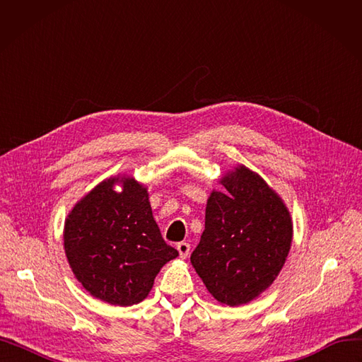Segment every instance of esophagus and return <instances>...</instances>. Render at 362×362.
<instances>
[{
	"instance_id": "34e87169",
	"label": "esophagus",
	"mask_w": 362,
	"mask_h": 362,
	"mask_svg": "<svg viewBox=\"0 0 362 362\" xmlns=\"http://www.w3.org/2000/svg\"><path fill=\"white\" fill-rule=\"evenodd\" d=\"M176 248H177V251H179L180 258L185 259V258L189 255V251H191V245L186 243V242H179Z\"/></svg>"
}]
</instances>
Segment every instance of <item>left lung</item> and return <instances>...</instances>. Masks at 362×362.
I'll return each mask as SVG.
<instances>
[{
  "mask_svg": "<svg viewBox=\"0 0 362 362\" xmlns=\"http://www.w3.org/2000/svg\"><path fill=\"white\" fill-rule=\"evenodd\" d=\"M205 208V230L191 255L221 305L239 307L267 291L289 255L293 221L281 197L243 164L224 173Z\"/></svg>",
  "mask_w": 362,
  "mask_h": 362,
  "instance_id": "obj_1",
  "label": "left lung"
}]
</instances>
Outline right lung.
I'll return each mask as SVG.
<instances>
[{"instance_id": "add662e5", "label": "right lung", "mask_w": 362, "mask_h": 362, "mask_svg": "<svg viewBox=\"0 0 362 362\" xmlns=\"http://www.w3.org/2000/svg\"><path fill=\"white\" fill-rule=\"evenodd\" d=\"M63 239L74 277L93 298L119 307L142 302L163 265L179 255L161 236L148 187L129 175L103 180L76 202Z\"/></svg>"}]
</instances>
